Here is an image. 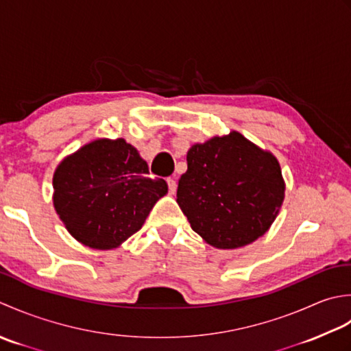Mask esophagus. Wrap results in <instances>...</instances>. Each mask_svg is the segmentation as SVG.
Wrapping results in <instances>:
<instances>
[{"mask_svg": "<svg viewBox=\"0 0 351 351\" xmlns=\"http://www.w3.org/2000/svg\"><path fill=\"white\" fill-rule=\"evenodd\" d=\"M168 188H169V192L171 194H176V191H177V180H176V177H168Z\"/></svg>", "mask_w": 351, "mask_h": 351, "instance_id": "esophagus-1", "label": "esophagus"}]
</instances>
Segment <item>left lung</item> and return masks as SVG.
I'll list each match as a JSON object with an SVG mask.
<instances>
[{"instance_id":"8db88e82","label":"left lung","mask_w":351,"mask_h":351,"mask_svg":"<svg viewBox=\"0 0 351 351\" xmlns=\"http://www.w3.org/2000/svg\"><path fill=\"white\" fill-rule=\"evenodd\" d=\"M186 160L177 203L207 244L241 248L269 230L286 188L273 153L233 130L194 144Z\"/></svg>"}]
</instances>
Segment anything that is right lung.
I'll use <instances>...</instances> for the list:
<instances>
[{
    "instance_id": "1",
    "label": "right lung",
    "mask_w": 351,
    "mask_h": 351,
    "mask_svg": "<svg viewBox=\"0 0 351 351\" xmlns=\"http://www.w3.org/2000/svg\"><path fill=\"white\" fill-rule=\"evenodd\" d=\"M125 139L98 138L66 156L53 176L56 213L69 234L94 250L118 248L167 195L163 178Z\"/></svg>"
}]
</instances>
